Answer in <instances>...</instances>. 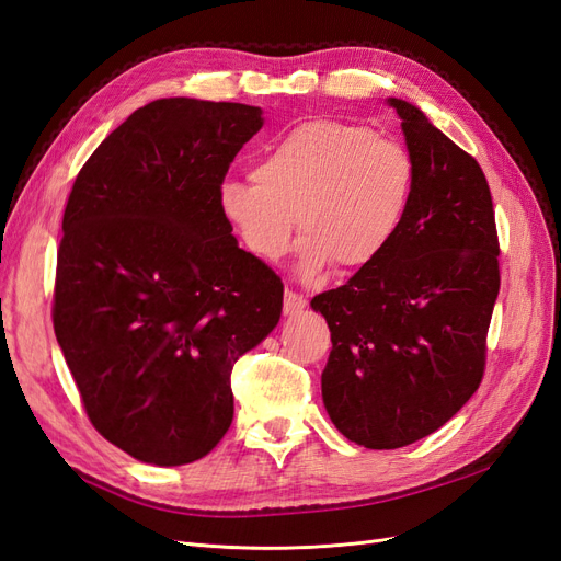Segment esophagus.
Masks as SVG:
<instances>
[{
  "instance_id": "34e87169",
  "label": "esophagus",
  "mask_w": 561,
  "mask_h": 561,
  "mask_svg": "<svg viewBox=\"0 0 561 561\" xmlns=\"http://www.w3.org/2000/svg\"><path fill=\"white\" fill-rule=\"evenodd\" d=\"M304 307H307V297L297 295V293H293V290H285V297H283V313H285V316H295V313H299Z\"/></svg>"
}]
</instances>
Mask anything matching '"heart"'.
I'll return each instance as SVG.
<instances>
[{
    "label": "heart",
    "instance_id": "1",
    "mask_svg": "<svg viewBox=\"0 0 561 561\" xmlns=\"http://www.w3.org/2000/svg\"><path fill=\"white\" fill-rule=\"evenodd\" d=\"M416 186L407 147L360 126L309 122L268 145L252 178H227L217 208L243 248L278 262L290 248L295 215L297 276L316 280L336 262L363 268L393 243Z\"/></svg>",
    "mask_w": 561,
    "mask_h": 561
}]
</instances>
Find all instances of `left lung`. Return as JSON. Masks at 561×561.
Segmentation results:
<instances>
[{"mask_svg": "<svg viewBox=\"0 0 561 561\" xmlns=\"http://www.w3.org/2000/svg\"><path fill=\"white\" fill-rule=\"evenodd\" d=\"M416 165L410 213L379 260L311 299L332 351L322 402L367 449L435 433L478 390L499 297V239L480 163L416 105L388 98Z\"/></svg>", "mask_w": 561, "mask_h": 561, "instance_id": "obj_1", "label": "left lung"}]
</instances>
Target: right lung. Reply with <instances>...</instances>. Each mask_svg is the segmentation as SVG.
<instances>
[{
  "label": "right lung",
  "mask_w": 561,
  "mask_h": 561,
  "mask_svg": "<svg viewBox=\"0 0 561 561\" xmlns=\"http://www.w3.org/2000/svg\"><path fill=\"white\" fill-rule=\"evenodd\" d=\"M262 126V107L154 100L100 142L67 201L56 339L98 433L142 463H192L225 437L233 363L280 320V278L217 208Z\"/></svg>",
  "instance_id": "add662e5"
}]
</instances>
